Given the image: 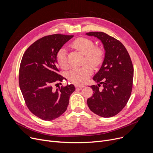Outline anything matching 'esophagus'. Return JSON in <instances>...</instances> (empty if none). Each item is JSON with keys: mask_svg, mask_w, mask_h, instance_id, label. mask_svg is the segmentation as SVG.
I'll return each mask as SVG.
<instances>
[{"mask_svg": "<svg viewBox=\"0 0 153 153\" xmlns=\"http://www.w3.org/2000/svg\"><path fill=\"white\" fill-rule=\"evenodd\" d=\"M76 87H79V88H83L85 87V85H79V84H76L75 85Z\"/></svg>", "mask_w": 153, "mask_h": 153, "instance_id": "1", "label": "esophagus"}]
</instances>
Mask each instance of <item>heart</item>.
Instances as JSON below:
<instances>
[{"label": "heart", "instance_id": "1", "mask_svg": "<svg viewBox=\"0 0 153 153\" xmlns=\"http://www.w3.org/2000/svg\"><path fill=\"white\" fill-rule=\"evenodd\" d=\"M72 46L79 52L85 55V62L87 61L94 66H98L102 62L104 58V51L100 46H95L91 39L87 38H79L72 43ZM56 61L58 65L62 69L68 68L67 53L65 48H62L56 55ZM93 72V68L89 64L81 67L71 69L67 77L72 82L81 85L84 84Z\"/></svg>", "mask_w": 153, "mask_h": 153}]
</instances>
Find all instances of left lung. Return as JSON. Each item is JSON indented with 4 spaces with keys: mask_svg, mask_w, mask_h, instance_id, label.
<instances>
[{
    "mask_svg": "<svg viewBox=\"0 0 153 153\" xmlns=\"http://www.w3.org/2000/svg\"><path fill=\"white\" fill-rule=\"evenodd\" d=\"M99 38L105 51L102 65L93 79V95L87 99L88 107L94 114L104 118L114 117L125 107L131 94L133 66L126 48L115 38L99 31L86 33ZM101 84L102 90L99 87Z\"/></svg>",
    "mask_w": 153,
    "mask_h": 153,
    "instance_id": "left-lung-1",
    "label": "left lung"
}]
</instances>
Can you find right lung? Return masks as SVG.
<instances>
[{
  "label": "right lung",
  "mask_w": 153,
  "mask_h": 153,
  "mask_svg": "<svg viewBox=\"0 0 153 153\" xmlns=\"http://www.w3.org/2000/svg\"><path fill=\"white\" fill-rule=\"evenodd\" d=\"M73 35L45 36L30 45L23 54L19 69V85L26 105L32 114L46 121L60 117L68 108L75 91L72 84L56 90L54 84L66 79L58 72L56 55Z\"/></svg>",
  "instance_id": "1"
}]
</instances>
